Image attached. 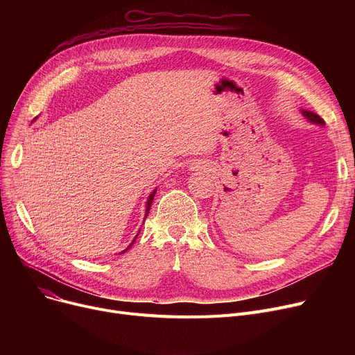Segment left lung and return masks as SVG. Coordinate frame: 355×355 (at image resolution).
Wrapping results in <instances>:
<instances>
[{
	"label": "left lung",
	"instance_id": "obj_1",
	"mask_svg": "<svg viewBox=\"0 0 355 355\" xmlns=\"http://www.w3.org/2000/svg\"><path fill=\"white\" fill-rule=\"evenodd\" d=\"M301 112H302V115H304L309 122H312V123H315V125H321V126H324V125H325L324 119H322L320 115L313 114V112L306 110V109H302Z\"/></svg>",
	"mask_w": 355,
	"mask_h": 355
}]
</instances>
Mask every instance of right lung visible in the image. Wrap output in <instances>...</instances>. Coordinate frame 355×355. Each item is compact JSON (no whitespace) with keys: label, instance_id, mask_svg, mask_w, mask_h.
Segmentation results:
<instances>
[{"label":"right lung","instance_id":"1","mask_svg":"<svg viewBox=\"0 0 355 355\" xmlns=\"http://www.w3.org/2000/svg\"><path fill=\"white\" fill-rule=\"evenodd\" d=\"M155 193H157V189H155V190H154L151 194H149V197H148V201H146V210H145V217L148 216V213H149V209H151V204H153V200H154V196H155ZM137 236H138V234H137ZM137 236H135V239H137ZM135 239H134V241H135ZM134 241H132V243H130V245H129V246H128V248H126V249H125L122 253H125V252H126V250H128L130 246H132V245H134Z\"/></svg>","mask_w":355,"mask_h":355}]
</instances>
